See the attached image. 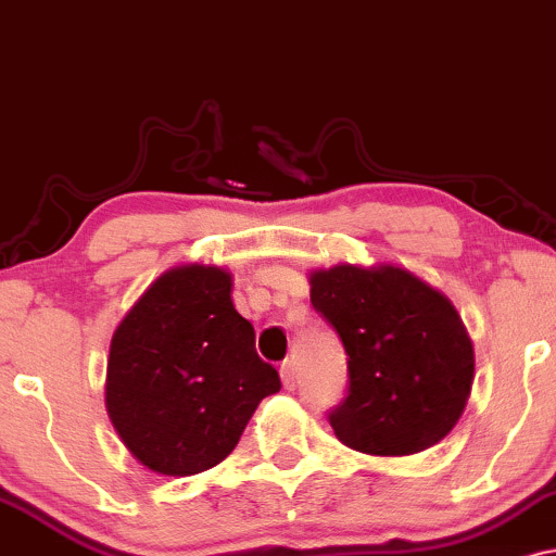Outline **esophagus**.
<instances>
[{"mask_svg": "<svg viewBox=\"0 0 556 556\" xmlns=\"http://www.w3.org/2000/svg\"><path fill=\"white\" fill-rule=\"evenodd\" d=\"M280 380H283V384L289 390H293L296 388V382H299V367H296V362H293V358H286L283 364H280Z\"/></svg>", "mask_w": 556, "mask_h": 556, "instance_id": "1", "label": "esophagus"}]
</instances>
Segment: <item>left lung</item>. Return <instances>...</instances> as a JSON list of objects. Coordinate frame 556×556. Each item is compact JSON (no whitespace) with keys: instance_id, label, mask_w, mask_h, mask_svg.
Masks as SVG:
<instances>
[{"instance_id":"left-lung-1","label":"left lung","mask_w":556,"mask_h":556,"mask_svg":"<svg viewBox=\"0 0 556 556\" xmlns=\"http://www.w3.org/2000/svg\"><path fill=\"white\" fill-rule=\"evenodd\" d=\"M309 283L312 306L349 356L345 397L328 414L338 440L369 455L437 445L473 382V345L450 299L393 265H336Z\"/></svg>"}]
</instances>
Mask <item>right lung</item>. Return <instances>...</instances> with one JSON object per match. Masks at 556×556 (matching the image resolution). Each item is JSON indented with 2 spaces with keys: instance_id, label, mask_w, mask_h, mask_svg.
<instances>
[{
  "instance_id": "right-lung-1",
  "label": "right lung",
  "mask_w": 556,
  "mask_h": 556,
  "mask_svg": "<svg viewBox=\"0 0 556 556\" xmlns=\"http://www.w3.org/2000/svg\"><path fill=\"white\" fill-rule=\"evenodd\" d=\"M280 377L233 309L231 276L187 265L163 273L111 338L106 408L124 445L163 476L218 466Z\"/></svg>"
}]
</instances>
